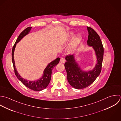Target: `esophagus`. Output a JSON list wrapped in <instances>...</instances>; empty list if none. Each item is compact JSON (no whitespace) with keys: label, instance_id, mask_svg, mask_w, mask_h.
Masks as SVG:
<instances>
[{"label":"esophagus","instance_id":"1","mask_svg":"<svg viewBox=\"0 0 121 121\" xmlns=\"http://www.w3.org/2000/svg\"><path fill=\"white\" fill-rule=\"evenodd\" d=\"M60 62L61 63H64L65 62V59L64 58H61L60 60Z\"/></svg>","mask_w":121,"mask_h":121}]
</instances>
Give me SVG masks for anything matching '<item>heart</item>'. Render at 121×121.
I'll use <instances>...</instances> for the list:
<instances>
[{"label":"heart","mask_w":121,"mask_h":121,"mask_svg":"<svg viewBox=\"0 0 121 121\" xmlns=\"http://www.w3.org/2000/svg\"><path fill=\"white\" fill-rule=\"evenodd\" d=\"M71 35H73V33H71ZM80 39H81V36H78L74 38V42H77V41H78L79 40H80Z\"/></svg>","instance_id":"1"}]
</instances>
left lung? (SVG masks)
<instances>
[{
  "mask_svg": "<svg viewBox=\"0 0 121 121\" xmlns=\"http://www.w3.org/2000/svg\"><path fill=\"white\" fill-rule=\"evenodd\" d=\"M89 32L87 44L94 49L97 57V64L93 70L85 72L78 67L73 55L65 57L67 61L65 67L67 72V80L69 84L77 89L85 88L91 84L100 74L104 55V48L100 37L91 27H87Z\"/></svg>",
  "mask_w": 121,
  "mask_h": 121,
  "instance_id": "1",
  "label": "left lung"
}]
</instances>
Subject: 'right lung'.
Masks as SVG:
<instances>
[{
    "mask_svg": "<svg viewBox=\"0 0 121 121\" xmlns=\"http://www.w3.org/2000/svg\"><path fill=\"white\" fill-rule=\"evenodd\" d=\"M31 28V27H28L24 30L19 35L18 38L15 41L12 50V62L13 64L14 71L15 75L16 76L17 78L22 83V84L25 85L26 87L28 88L29 89L34 91H40L43 90V89H45L48 85L49 83L50 82L51 77V73L52 71L53 68L59 62L60 58L58 57L56 60L50 63L48 65L47 67L45 68L44 71V73L43 74V76L41 78L39 79V80H37L36 81H28L26 80L23 79L22 78L21 76L18 74L15 66V63L13 58V53L14 49L16 46V44L26 35L28 34Z\"/></svg>",
    "mask_w": 121,
    "mask_h": 121,
    "instance_id": "obj_1",
    "label": "right lung"
}]
</instances>
